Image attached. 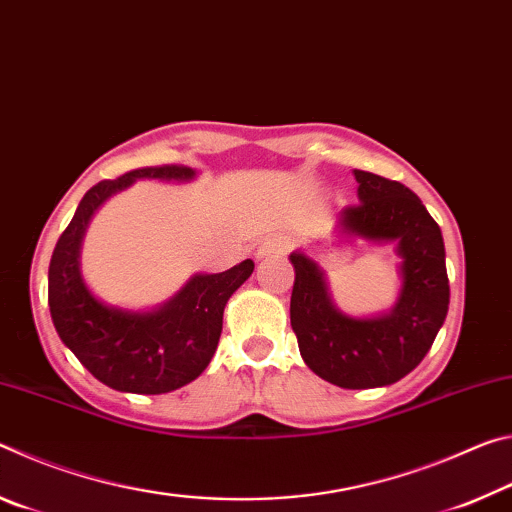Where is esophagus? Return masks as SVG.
Here are the masks:
<instances>
[{
	"instance_id": "34e87169",
	"label": "esophagus",
	"mask_w": 512,
	"mask_h": 512,
	"mask_svg": "<svg viewBox=\"0 0 512 512\" xmlns=\"http://www.w3.org/2000/svg\"><path fill=\"white\" fill-rule=\"evenodd\" d=\"M282 248H287V244H284V241H277V239H264L262 244L257 246L255 255H257V257H266V255H271V253H275V250H282Z\"/></svg>"
}]
</instances>
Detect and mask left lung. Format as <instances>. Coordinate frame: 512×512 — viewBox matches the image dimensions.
<instances>
[{
	"label": "left lung",
	"mask_w": 512,
	"mask_h": 512,
	"mask_svg": "<svg viewBox=\"0 0 512 512\" xmlns=\"http://www.w3.org/2000/svg\"><path fill=\"white\" fill-rule=\"evenodd\" d=\"M359 203L341 212L339 228L372 241H397L402 293L381 318H350L327 296L323 273L293 253L291 327L307 366L341 388H377L400 381L429 352L449 309L445 244L438 223L409 187L354 169Z\"/></svg>",
	"instance_id": "obj_1"
}]
</instances>
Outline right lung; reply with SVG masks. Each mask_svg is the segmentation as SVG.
Here are the masks:
<instances>
[{
  "label": "right lung",
  "instance_id": "right-lung-1",
  "mask_svg": "<svg viewBox=\"0 0 512 512\" xmlns=\"http://www.w3.org/2000/svg\"><path fill=\"white\" fill-rule=\"evenodd\" d=\"M183 164L142 167L88 189L58 237L49 262V311L69 350L103 384L124 393L160 395L189 384L207 368L219 345L223 307L253 273V259L216 275H196L169 305L153 314L101 305L85 287L79 248L94 210L135 178L189 180Z\"/></svg>",
  "mask_w": 512,
  "mask_h": 512
}]
</instances>
